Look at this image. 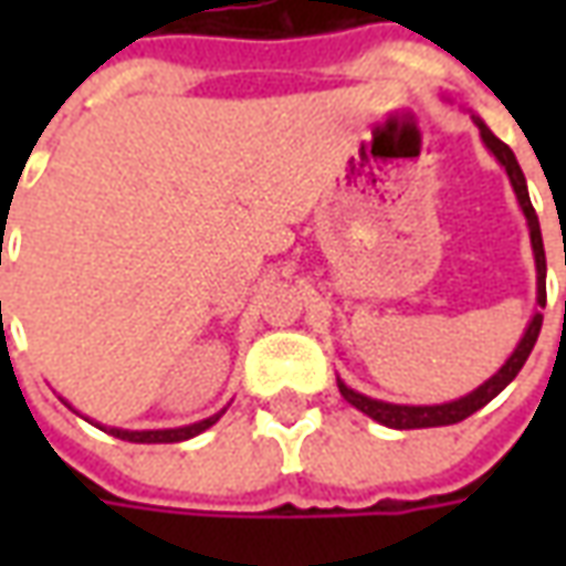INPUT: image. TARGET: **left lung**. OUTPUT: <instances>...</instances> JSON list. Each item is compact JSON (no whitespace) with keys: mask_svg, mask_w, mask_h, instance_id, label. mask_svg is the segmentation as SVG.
<instances>
[{"mask_svg":"<svg viewBox=\"0 0 566 566\" xmlns=\"http://www.w3.org/2000/svg\"><path fill=\"white\" fill-rule=\"evenodd\" d=\"M475 127L482 133V142L485 148L494 154L500 160V166L506 169L512 181V190L518 197V206H522L524 218H527V230H531V245H534V260H536V306L546 308V251H543V233H539V218H536L534 206H531V197H527V181H524V172L515 154L510 150L506 142H500L491 129L485 127L482 117H473ZM539 327H543V315L536 312L527 331H524L522 343L515 345V352L510 355V360L491 376L488 381H482L475 391H470L461 400H451V403H439V406H400V403H385V400H373L367 394H357L355 388H348L345 381H339V394H343L348 403L360 409L364 416H369L373 421H379L385 427H394V430H418V427H446V424H458L463 418H470L473 412H479L482 406L491 403L506 385H510L518 369L524 367L527 355L534 352L536 336H539Z\"/></svg>","mask_w":566,"mask_h":566,"instance_id":"8db88e82","label":"left lung"}]
</instances>
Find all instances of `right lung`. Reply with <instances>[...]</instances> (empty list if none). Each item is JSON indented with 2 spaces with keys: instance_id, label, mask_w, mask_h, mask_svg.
Here are the masks:
<instances>
[{
  "instance_id": "obj_1",
  "label": "right lung",
  "mask_w": 566,
  "mask_h": 566,
  "mask_svg": "<svg viewBox=\"0 0 566 566\" xmlns=\"http://www.w3.org/2000/svg\"><path fill=\"white\" fill-rule=\"evenodd\" d=\"M221 416L223 409L218 416L206 418V421H197V424L187 427H169V430H120V427H103V430H108V433L117 439H127V442H185V439L197 437L202 430H209Z\"/></svg>"
}]
</instances>
